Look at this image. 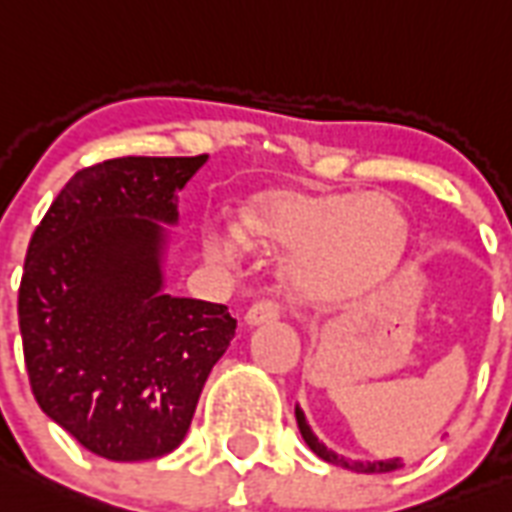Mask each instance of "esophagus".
<instances>
[{
  "instance_id": "esophagus-1",
  "label": "esophagus",
  "mask_w": 512,
  "mask_h": 512,
  "mask_svg": "<svg viewBox=\"0 0 512 512\" xmlns=\"http://www.w3.org/2000/svg\"><path fill=\"white\" fill-rule=\"evenodd\" d=\"M285 315V307L280 301H272V299H264V301H256L251 310L245 312V323L248 326H261V323H272V320L283 318Z\"/></svg>"
}]
</instances>
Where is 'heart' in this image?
I'll list each match as a JSON object with an SVG mask.
<instances>
[{"label": "heart", "instance_id": "heart-1", "mask_svg": "<svg viewBox=\"0 0 512 512\" xmlns=\"http://www.w3.org/2000/svg\"><path fill=\"white\" fill-rule=\"evenodd\" d=\"M243 227L261 243L296 248L293 277L312 296L366 288L395 264L406 243V219L382 194H267L245 208ZM232 248V237L208 240L216 259H227Z\"/></svg>", "mask_w": 512, "mask_h": 512}]
</instances>
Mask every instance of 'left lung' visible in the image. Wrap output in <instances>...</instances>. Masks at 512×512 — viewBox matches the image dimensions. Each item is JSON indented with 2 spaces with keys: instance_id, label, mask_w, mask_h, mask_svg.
<instances>
[{
  "instance_id": "1",
  "label": "left lung",
  "mask_w": 512,
  "mask_h": 512,
  "mask_svg": "<svg viewBox=\"0 0 512 512\" xmlns=\"http://www.w3.org/2000/svg\"><path fill=\"white\" fill-rule=\"evenodd\" d=\"M296 422H299V430H301V438L307 441L315 454L320 459H326L331 465H339V467H347V470H355V473H392V470H398L403 467V459H384V462H352V459H344V457H336L334 451H328L323 443L312 435L310 425L304 422V414H301L299 408H296Z\"/></svg>"
}]
</instances>
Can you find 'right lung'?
Returning a JSON list of instances; mask_svg holds the SVG:
<instances>
[{
  "label": "right lung",
  "instance_id": "right-lung-1",
  "mask_svg": "<svg viewBox=\"0 0 512 512\" xmlns=\"http://www.w3.org/2000/svg\"><path fill=\"white\" fill-rule=\"evenodd\" d=\"M197 157H117L77 170L31 235L18 288L39 408L114 462L170 454L237 320L162 291V227Z\"/></svg>",
  "mask_w": 512,
  "mask_h": 512
}]
</instances>
